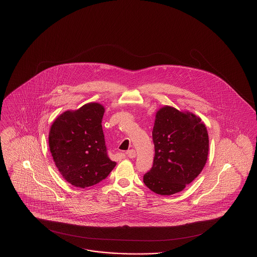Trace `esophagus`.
I'll list each match as a JSON object with an SVG mask.
<instances>
[{"instance_id":"34e87169","label":"esophagus","mask_w":257,"mask_h":257,"mask_svg":"<svg viewBox=\"0 0 257 257\" xmlns=\"http://www.w3.org/2000/svg\"><path fill=\"white\" fill-rule=\"evenodd\" d=\"M126 156L129 157V158H131V159H133V158L136 157V151H135L134 149L128 150V151L126 152Z\"/></svg>"}]
</instances>
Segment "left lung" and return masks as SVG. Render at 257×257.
<instances>
[{"label": "left lung", "instance_id": "1", "mask_svg": "<svg viewBox=\"0 0 257 257\" xmlns=\"http://www.w3.org/2000/svg\"><path fill=\"white\" fill-rule=\"evenodd\" d=\"M152 138L155 156L151 170L144 175L146 186L161 196L183 191L207 161L205 124L190 111L165 106L156 112Z\"/></svg>", "mask_w": 257, "mask_h": 257}]
</instances>
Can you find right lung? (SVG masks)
<instances>
[{"mask_svg": "<svg viewBox=\"0 0 257 257\" xmlns=\"http://www.w3.org/2000/svg\"><path fill=\"white\" fill-rule=\"evenodd\" d=\"M104 112L101 104L87 103L62 112L50 128V151L56 167L75 187L99 183L116 165L107 154L101 124Z\"/></svg>", "mask_w": 257, "mask_h": 257, "instance_id": "obj_1", "label": "right lung"}]
</instances>
